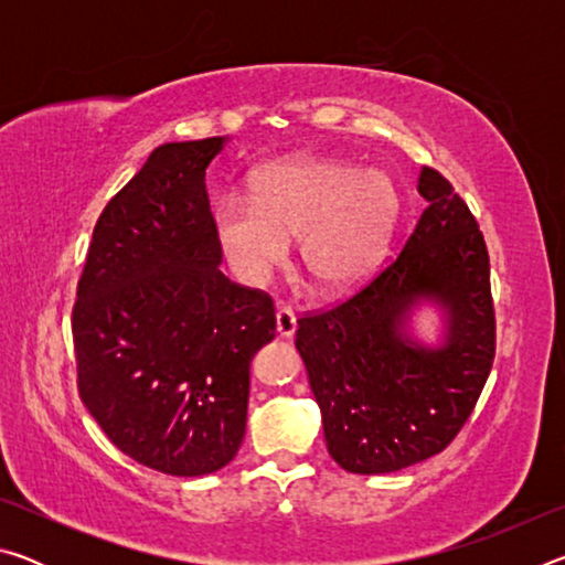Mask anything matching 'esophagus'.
Listing matches in <instances>:
<instances>
[{
	"instance_id": "esophagus-1",
	"label": "esophagus",
	"mask_w": 565,
	"mask_h": 565,
	"mask_svg": "<svg viewBox=\"0 0 565 565\" xmlns=\"http://www.w3.org/2000/svg\"><path fill=\"white\" fill-rule=\"evenodd\" d=\"M276 331H279L286 339L294 337L296 313H294V309H289V306H279V309H276Z\"/></svg>"
}]
</instances>
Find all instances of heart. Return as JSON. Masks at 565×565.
Returning <instances> with one entry per match:
<instances>
[{"instance_id":"heart-1","label":"heart","mask_w":565,"mask_h":565,"mask_svg":"<svg viewBox=\"0 0 565 565\" xmlns=\"http://www.w3.org/2000/svg\"><path fill=\"white\" fill-rule=\"evenodd\" d=\"M398 218V196L379 171L303 157L262 171L254 196L216 204V234L238 279L262 284L301 238V264L323 291H347L376 269Z\"/></svg>"}]
</instances>
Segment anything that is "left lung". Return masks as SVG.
I'll use <instances>...</instances> for the list:
<instances>
[{
	"label": "left lung",
	"mask_w": 565,
	"mask_h": 565,
	"mask_svg": "<svg viewBox=\"0 0 565 565\" xmlns=\"http://www.w3.org/2000/svg\"><path fill=\"white\" fill-rule=\"evenodd\" d=\"M424 214L374 279L331 309L303 313L296 349L309 371L333 461L349 473H394L454 441L495 356L489 248L441 171L424 167ZM436 298L447 343L424 350L399 331L411 305Z\"/></svg>",
	"instance_id": "1"
}]
</instances>
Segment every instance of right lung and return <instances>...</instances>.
<instances>
[{
  "label": "right lung",
  "mask_w": 565,
  "mask_h": 565,
  "mask_svg": "<svg viewBox=\"0 0 565 565\" xmlns=\"http://www.w3.org/2000/svg\"><path fill=\"white\" fill-rule=\"evenodd\" d=\"M224 139L151 151L104 206L76 284V386L109 441L169 476L214 473L246 431L248 366L274 299L218 271L206 167Z\"/></svg>",
  "instance_id": "add662e5"
}]
</instances>
